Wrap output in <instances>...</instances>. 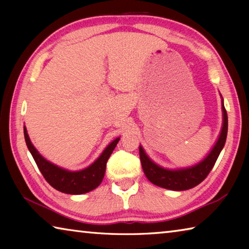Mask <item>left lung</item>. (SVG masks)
<instances>
[{
	"label": "left lung",
	"mask_w": 249,
	"mask_h": 249,
	"mask_svg": "<svg viewBox=\"0 0 249 249\" xmlns=\"http://www.w3.org/2000/svg\"><path fill=\"white\" fill-rule=\"evenodd\" d=\"M222 111H223V125L215 145L211 149L208 156L201 160L199 163L182 168V169H165V168L158 166L148 156L146 155L142 147L140 146V157L144 174L151 183L158 187L168 189V190L174 191H182L189 190V189L195 188L196 185L200 184L203 181L210 171L212 170L213 166L215 165L216 160L220 156V153L225 145L226 136H227V113L223 104L222 99Z\"/></svg>",
	"instance_id": "left-lung-1"
}]
</instances>
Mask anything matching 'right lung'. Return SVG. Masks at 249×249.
Instances as JSON below:
<instances>
[{"label":"right lung","mask_w":249,"mask_h":249,"mask_svg":"<svg viewBox=\"0 0 249 249\" xmlns=\"http://www.w3.org/2000/svg\"><path fill=\"white\" fill-rule=\"evenodd\" d=\"M24 136L26 142L27 148L31 151L34 160H35L37 167L40 170L41 175L44 176L46 181L52 185L56 190L68 193V195H83V193L90 192L98 188L102 182L105 174V168L109 156L114 150L115 146L120 141V137L113 141L100 157L95 161L87 167L86 169L79 171H69L67 169L53 165L47 159H45L37 149L32 144L29 136L27 134L26 127L24 126Z\"/></svg>","instance_id":"1"}]
</instances>
